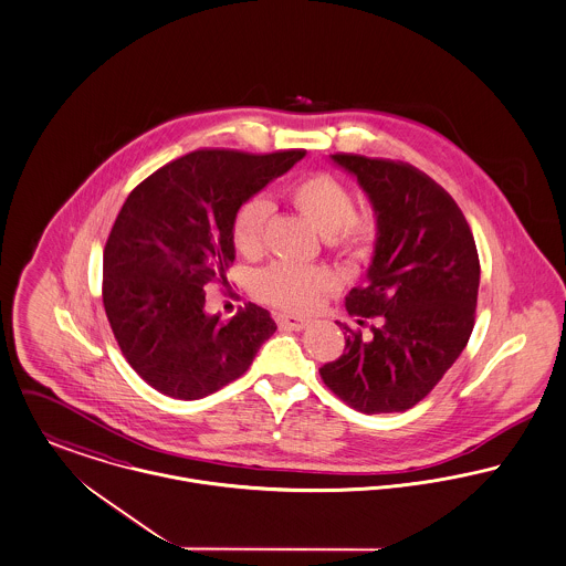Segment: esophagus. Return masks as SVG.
Returning <instances> with one entry per match:
<instances>
[{
    "mask_svg": "<svg viewBox=\"0 0 566 566\" xmlns=\"http://www.w3.org/2000/svg\"><path fill=\"white\" fill-rule=\"evenodd\" d=\"M312 323V318L304 316H291V314H277V325L282 329H293V332H302Z\"/></svg>",
    "mask_w": 566,
    "mask_h": 566,
    "instance_id": "34e87169",
    "label": "esophagus"
}]
</instances>
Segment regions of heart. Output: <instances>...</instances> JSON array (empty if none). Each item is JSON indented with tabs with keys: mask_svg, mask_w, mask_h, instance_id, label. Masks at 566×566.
<instances>
[{
	"mask_svg": "<svg viewBox=\"0 0 566 566\" xmlns=\"http://www.w3.org/2000/svg\"><path fill=\"white\" fill-rule=\"evenodd\" d=\"M289 200L302 218L316 228L338 254L364 261L373 254L379 228L370 216H355V200L336 176L310 175L289 189ZM271 205L264 198L248 200L232 221V243L239 254L256 256L264 245ZM336 286L332 271L323 266L273 262L256 275V293L266 304L291 312H307Z\"/></svg>",
	"mask_w": 566,
	"mask_h": 566,
	"instance_id": "b5f03b06",
	"label": "heart"
}]
</instances>
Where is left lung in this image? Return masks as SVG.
Segmentation results:
<instances>
[{
  "label": "left lung",
  "mask_w": 566,
  "mask_h": 566,
  "mask_svg": "<svg viewBox=\"0 0 566 566\" xmlns=\"http://www.w3.org/2000/svg\"><path fill=\"white\" fill-rule=\"evenodd\" d=\"M368 196L379 237L366 284L348 314L377 318L373 336L348 332L347 348L318 373L361 413L411 409L459 359L474 329L480 262L457 202L420 170L386 159L332 155Z\"/></svg>",
  "instance_id": "obj_1"
}]
</instances>
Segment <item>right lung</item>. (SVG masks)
I'll list each match as a JSON object with an SVG mask.
<instances>
[{
  "label": "right lung",
  "instance_id": "1",
  "mask_svg": "<svg viewBox=\"0 0 566 566\" xmlns=\"http://www.w3.org/2000/svg\"><path fill=\"white\" fill-rule=\"evenodd\" d=\"M304 150L248 155L193 150L142 180L103 252V305L130 368L178 400L239 379L277 325L261 305L223 321L205 286L234 262L237 211Z\"/></svg>",
  "mask_w": 566,
  "mask_h": 566
}]
</instances>
